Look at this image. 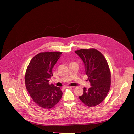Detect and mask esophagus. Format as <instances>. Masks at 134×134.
Segmentation results:
<instances>
[{
  "label": "esophagus",
  "instance_id": "esophagus-1",
  "mask_svg": "<svg viewBox=\"0 0 134 134\" xmlns=\"http://www.w3.org/2000/svg\"><path fill=\"white\" fill-rule=\"evenodd\" d=\"M71 87H71V86H64V87H63V88H64V89H66V88H71Z\"/></svg>",
  "mask_w": 134,
  "mask_h": 134
}]
</instances>
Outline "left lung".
<instances>
[{"instance_id": "obj_1", "label": "left lung", "mask_w": 134, "mask_h": 134, "mask_svg": "<svg viewBox=\"0 0 134 134\" xmlns=\"http://www.w3.org/2000/svg\"><path fill=\"white\" fill-rule=\"evenodd\" d=\"M85 65L91 87L84 88L83 94L79 96L81 101L88 107L100 104L110 90L111 72L107 60L100 51L95 49H81L75 51Z\"/></svg>"}]
</instances>
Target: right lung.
Returning a JSON list of instances; mask_svg holds the SVG:
<instances>
[{"label":"right lung","instance_id":"right-lung-1","mask_svg":"<svg viewBox=\"0 0 134 134\" xmlns=\"http://www.w3.org/2000/svg\"><path fill=\"white\" fill-rule=\"evenodd\" d=\"M61 52L38 54L30 61L25 76V86L33 101L44 109H50L60 100L63 93L58 87L49 84L52 69L61 56Z\"/></svg>","mask_w":134,"mask_h":134}]
</instances>
